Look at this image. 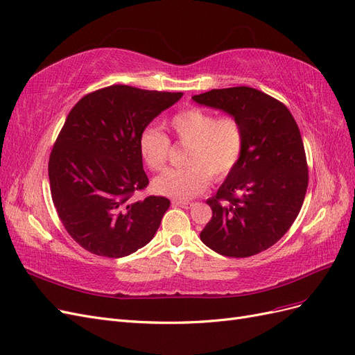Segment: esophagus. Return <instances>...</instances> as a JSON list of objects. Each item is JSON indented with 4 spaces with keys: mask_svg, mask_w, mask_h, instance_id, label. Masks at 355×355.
I'll return each mask as SVG.
<instances>
[{
    "mask_svg": "<svg viewBox=\"0 0 355 355\" xmlns=\"http://www.w3.org/2000/svg\"><path fill=\"white\" fill-rule=\"evenodd\" d=\"M171 204H173L175 207H185V209L192 206L191 201H184V200H173V201H171Z\"/></svg>",
    "mask_w": 355,
    "mask_h": 355,
    "instance_id": "34e87169",
    "label": "esophagus"
}]
</instances>
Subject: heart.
<instances>
[{
	"mask_svg": "<svg viewBox=\"0 0 355 355\" xmlns=\"http://www.w3.org/2000/svg\"><path fill=\"white\" fill-rule=\"evenodd\" d=\"M168 130L178 142L188 145L184 168H168L157 176L153 188L159 196L188 200L207 188L210 176L214 180L227 178L239 164L244 151L241 123L231 115L218 118L198 108L176 114ZM144 164L154 171L163 168L168 159L170 142L158 128L146 127L137 141Z\"/></svg>",
	"mask_w": 355,
	"mask_h": 355,
	"instance_id": "obj_1",
	"label": "heart"
}]
</instances>
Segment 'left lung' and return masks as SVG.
<instances>
[{
    "label": "left lung",
    "instance_id": "obj_1",
    "mask_svg": "<svg viewBox=\"0 0 355 355\" xmlns=\"http://www.w3.org/2000/svg\"><path fill=\"white\" fill-rule=\"evenodd\" d=\"M192 101L237 118L244 130L239 164L207 200L213 216L201 241L230 257L270 249L292 227L308 188L305 149L293 115L252 87L214 89Z\"/></svg>",
    "mask_w": 355,
    "mask_h": 355
}]
</instances>
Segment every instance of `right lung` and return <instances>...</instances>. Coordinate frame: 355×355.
I'll return each mask as SVG.
<instances>
[{"instance_id": "right-lung-1", "label": "right lung", "mask_w": 355, "mask_h": 355, "mask_svg": "<svg viewBox=\"0 0 355 355\" xmlns=\"http://www.w3.org/2000/svg\"><path fill=\"white\" fill-rule=\"evenodd\" d=\"M182 96L116 84L71 110L51 149L49 179L59 219L83 249L123 257L154 239L170 200H132L149 184L137 141Z\"/></svg>"}]
</instances>
